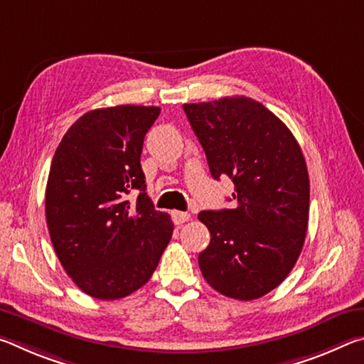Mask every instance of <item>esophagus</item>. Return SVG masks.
I'll return each mask as SVG.
<instances>
[{
  "label": "esophagus",
  "mask_w": 364,
  "mask_h": 364,
  "mask_svg": "<svg viewBox=\"0 0 364 364\" xmlns=\"http://www.w3.org/2000/svg\"><path fill=\"white\" fill-rule=\"evenodd\" d=\"M171 218H173L175 225H183V223H186V221L191 220V215L188 212L175 210V212H171Z\"/></svg>",
  "instance_id": "34e87169"
}]
</instances>
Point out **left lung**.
Masks as SVG:
<instances>
[{
  "label": "left lung",
  "mask_w": 364,
  "mask_h": 364,
  "mask_svg": "<svg viewBox=\"0 0 364 364\" xmlns=\"http://www.w3.org/2000/svg\"><path fill=\"white\" fill-rule=\"evenodd\" d=\"M215 180L230 176L234 208L204 210L210 244L199 254L204 279L236 300L260 299L291 273L310 210V180L297 139L262 102L221 97L184 104Z\"/></svg>",
  "instance_id": "left-lung-1"
}]
</instances>
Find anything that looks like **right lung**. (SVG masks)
Here are the masks:
<instances>
[{"instance_id":"right-lung-1","label":"right lung","mask_w":364,"mask_h":364,"mask_svg":"<svg viewBox=\"0 0 364 364\" xmlns=\"http://www.w3.org/2000/svg\"><path fill=\"white\" fill-rule=\"evenodd\" d=\"M156 106L95 109L73 123L53 157L46 223L65 273L85 294L115 300L151 279L173 223L146 193L141 152ZM139 190L132 205L126 196Z\"/></svg>"}]
</instances>
